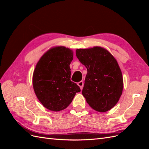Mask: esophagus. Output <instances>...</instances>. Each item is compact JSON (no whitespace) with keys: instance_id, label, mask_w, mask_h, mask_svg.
I'll list each match as a JSON object with an SVG mask.
<instances>
[{"instance_id":"esophagus-1","label":"esophagus","mask_w":149,"mask_h":149,"mask_svg":"<svg viewBox=\"0 0 149 149\" xmlns=\"http://www.w3.org/2000/svg\"><path fill=\"white\" fill-rule=\"evenodd\" d=\"M78 85L80 87V89H83V88L84 83H83V82L82 81H79V82H78Z\"/></svg>"}]
</instances>
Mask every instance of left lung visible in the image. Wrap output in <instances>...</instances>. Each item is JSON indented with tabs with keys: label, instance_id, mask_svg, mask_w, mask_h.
Returning a JSON list of instances; mask_svg holds the SVG:
<instances>
[{
	"label": "left lung",
	"instance_id": "obj_1",
	"mask_svg": "<svg viewBox=\"0 0 149 149\" xmlns=\"http://www.w3.org/2000/svg\"><path fill=\"white\" fill-rule=\"evenodd\" d=\"M76 55L87 68L82 91L86 102L98 112L111 109L123 90V74L116 58L101 47L77 49Z\"/></svg>",
	"mask_w": 149,
	"mask_h": 149
}]
</instances>
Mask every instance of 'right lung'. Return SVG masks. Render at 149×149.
Instances as JSON below:
<instances>
[{
  "label": "right lung",
  "mask_w": 149,
  "mask_h": 149,
  "mask_svg": "<svg viewBox=\"0 0 149 149\" xmlns=\"http://www.w3.org/2000/svg\"><path fill=\"white\" fill-rule=\"evenodd\" d=\"M73 52L63 46L53 47L36 65L32 83L39 101L47 109L60 111L68 106L81 89L71 81L70 65Z\"/></svg>",
  "instance_id": "add662e5"
}]
</instances>
